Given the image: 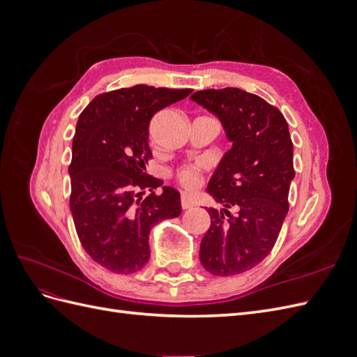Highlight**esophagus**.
Wrapping results in <instances>:
<instances>
[{
  "label": "esophagus",
  "mask_w": 357,
  "mask_h": 357,
  "mask_svg": "<svg viewBox=\"0 0 357 357\" xmlns=\"http://www.w3.org/2000/svg\"><path fill=\"white\" fill-rule=\"evenodd\" d=\"M195 205V201H193L190 197L188 195H181V208L183 210H189Z\"/></svg>",
  "instance_id": "34e87169"
}]
</instances>
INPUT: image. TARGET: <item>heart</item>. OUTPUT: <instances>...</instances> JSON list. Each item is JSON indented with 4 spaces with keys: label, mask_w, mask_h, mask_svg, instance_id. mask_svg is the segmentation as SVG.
I'll use <instances>...</instances> for the list:
<instances>
[{
    "label": "heart",
    "mask_w": 357,
    "mask_h": 357,
    "mask_svg": "<svg viewBox=\"0 0 357 357\" xmlns=\"http://www.w3.org/2000/svg\"><path fill=\"white\" fill-rule=\"evenodd\" d=\"M176 177H177V181L180 183V185L188 190L197 189L202 181L201 168L195 167V165H188V167L180 168L176 172Z\"/></svg>",
    "instance_id": "heart-1"
}]
</instances>
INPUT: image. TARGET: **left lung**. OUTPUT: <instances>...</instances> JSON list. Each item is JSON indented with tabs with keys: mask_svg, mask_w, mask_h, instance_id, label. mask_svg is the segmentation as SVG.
Wrapping results in <instances>:
<instances>
[{
	"mask_svg": "<svg viewBox=\"0 0 357 357\" xmlns=\"http://www.w3.org/2000/svg\"><path fill=\"white\" fill-rule=\"evenodd\" d=\"M190 100L219 117L232 143L207 186L222 208L207 210L211 225L199 259L213 275H236L261 264L282 231L295 178L294 144L282 112L255 93L207 89Z\"/></svg>",
	"mask_w": 357,
	"mask_h": 357,
	"instance_id": "left-lung-1",
	"label": "left lung"
}]
</instances>
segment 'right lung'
Here are the masks:
<instances>
[{
	"label": "right lung",
	"instance_id": "1",
	"mask_svg": "<svg viewBox=\"0 0 357 357\" xmlns=\"http://www.w3.org/2000/svg\"><path fill=\"white\" fill-rule=\"evenodd\" d=\"M190 89L137 84L101 93L82 112L73 138L70 208L79 240L93 261L132 274L150 257L149 234L181 213L180 193L146 174L152 158L149 125ZM151 193L143 199L144 190Z\"/></svg>",
	"mask_w": 357,
	"mask_h": 357
}]
</instances>
